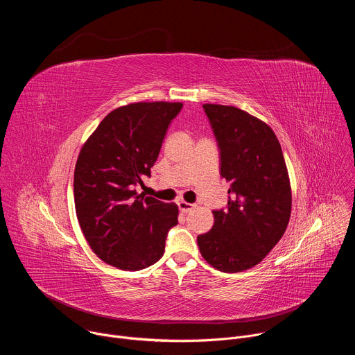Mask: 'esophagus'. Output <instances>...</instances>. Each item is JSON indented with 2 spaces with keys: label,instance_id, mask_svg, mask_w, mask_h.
Wrapping results in <instances>:
<instances>
[{
  "label": "esophagus",
  "instance_id": "34e87169",
  "mask_svg": "<svg viewBox=\"0 0 355 355\" xmlns=\"http://www.w3.org/2000/svg\"><path fill=\"white\" fill-rule=\"evenodd\" d=\"M177 205H178V209H180L182 214H188V212H191V211L193 209V205H192V204H188V202H185V200H178Z\"/></svg>",
  "mask_w": 355,
  "mask_h": 355
}]
</instances>
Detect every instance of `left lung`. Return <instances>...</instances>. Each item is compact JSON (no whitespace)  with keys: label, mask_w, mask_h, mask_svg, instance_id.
<instances>
[{"label":"left lung","mask_w":355,"mask_h":355,"mask_svg":"<svg viewBox=\"0 0 355 355\" xmlns=\"http://www.w3.org/2000/svg\"><path fill=\"white\" fill-rule=\"evenodd\" d=\"M229 182L225 209L214 211L211 232L196 237L212 267L239 272L257 266L284 236L291 216V184L272 129L247 112L205 104Z\"/></svg>","instance_id":"8db88e82"}]
</instances>
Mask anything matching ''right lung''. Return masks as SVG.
I'll use <instances>...</instances> for the list:
<instances>
[{
  "mask_svg": "<svg viewBox=\"0 0 355 355\" xmlns=\"http://www.w3.org/2000/svg\"><path fill=\"white\" fill-rule=\"evenodd\" d=\"M180 103H139L110 112L83 146L74 170L80 227L95 254L110 266L139 271L157 263L175 204L136 192L150 177Z\"/></svg>",
  "mask_w": 355,
  "mask_h": 355,
  "instance_id": "1",
  "label": "right lung"
}]
</instances>
